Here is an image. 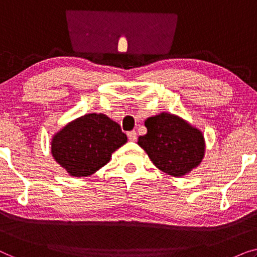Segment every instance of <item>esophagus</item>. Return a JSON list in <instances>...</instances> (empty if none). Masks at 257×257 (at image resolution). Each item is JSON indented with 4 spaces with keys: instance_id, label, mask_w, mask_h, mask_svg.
<instances>
[{
    "instance_id": "34e87169",
    "label": "esophagus",
    "mask_w": 257,
    "mask_h": 257,
    "mask_svg": "<svg viewBox=\"0 0 257 257\" xmlns=\"http://www.w3.org/2000/svg\"><path fill=\"white\" fill-rule=\"evenodd\" d=\"M127 137H128V140H131V142H135L137 139V132L136 131H130L127 132Z\"/></svg>"
}]
</instances>
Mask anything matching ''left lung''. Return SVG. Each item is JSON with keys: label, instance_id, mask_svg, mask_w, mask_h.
I'll return each instance as SVG.
<instances>
[{"label": "left lung", "instance_id": "1", "mask_svg": "<svg viewBox=\"0 0 257 257\" xmlns=\"http://www.w3.org/2000/svg\"><path fill=\"white\" fill-rule=\"evenodd\" d=\"M145 126L147 133L139 137L138 145L160 171L182 177L201 163L205 139L184 119L163 112L147 118Z\"/></svg>", "mask_w": 257, "mask_h": 257}]
</instances>
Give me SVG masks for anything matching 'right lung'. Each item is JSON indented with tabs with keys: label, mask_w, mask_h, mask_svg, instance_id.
Returning a JSON list of instances; mask_svg holds the SVG:
<instances>
[{
	"label": "right lung",
	"mask_w": 257,
	"mask_h": 257,
	"mask_svg": "<svg viewBox=\"0 0 257 257\" xmlns=\"http://www.w3.org/2000/svg\"><path fill=\"white\" fill-rule=\"evenodd\" d=\"M126 142L117 122L105 114L90 113L62 128L52 139L51 152L70 175L87 177L106 165Z\"/></svg>",
	"instance_id": "add662e5"
}]
</instances>
